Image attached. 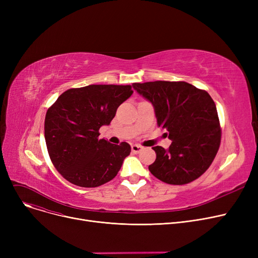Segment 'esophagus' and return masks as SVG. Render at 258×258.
Listing matches in <instances>:
<instances>
[{
  "mask_svg": "<svg viewBox=\"0 0 258 258\" xmlns=\"http://www.w3.org/2000/svg\"><path fill=\"white\" fill-rule=\"evenodd\" d=\"M142 148L143 147L141 145H139V144H133L132 145V152L135 153V154H138V153H140L142 151Z\"/></svg>",
  "mask_w": 258,
  "mask_h": 258,
  "instance_id": "obj_1",
  "label": "esophagus"
}]
</instances>
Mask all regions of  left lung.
Returning a JSON list of instances; mask_svg holds the SVG:
<instances>
[{"label": "left lung", "mask_w": 258, "mask_h": 258, "mask_svg": "<svg viewBox=\"0 0 258 258\" xmlns=\"http://www.w3.org/2000/svg\"><path fill=\"white\" fill-rule=\"evenodd\" d=\"M150 101L158 125L166 128L172 141L168 150L155 146L157 158L148 169L162 182L190 183L211 165L221 144V126L210 95L185 81H150L133 84Z\"/></svg>", "instance_id": "1"}]
</instances>
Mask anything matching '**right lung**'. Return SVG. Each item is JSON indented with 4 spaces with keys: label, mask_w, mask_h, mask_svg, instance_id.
<instances>
[{
    "label": "right lung",
    "mask_w": 258,
    "mask_h": 258,
    "mask_svg": "<svg viewBox=\"0 0 258 258\" xmlns=\"http://www.w3.org/2000/svg\"><path fill=\"white\" fill-rule=\"evenodd\" d=\"M132 86L90 85L63 92L47 111L45 139L54 167L70 183L98 187L113 180L131 153L126 142L98 139Z\"/></svg>",
    "instance_id": "1"
}]
</instances>
